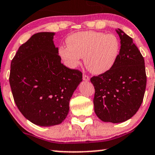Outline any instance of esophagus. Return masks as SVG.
<instances>
[{
	"label": "esophagus",
	"instance_id": "34e87169",
	"mask_svg": "<svg viewBox=\"0 0 155 155\" xmlns=\"http://www.w3.org/2000/svg\"><path fill=\"white\" fill-rule=\"evenodd\" d=\"M83 81H90V78H89L88 75H86V74H83Z\"/></svg>",
	"mask_w": 155,
	"mask_h": 155
}]
</instances>
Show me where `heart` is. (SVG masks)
<instances>
[{"label": "heart", "instance_id": "b5f03b06", "mask_svg": "<svg viewBox=\"0 0 155 155\" xmlns=\"http://www.w3.org/2000/svg\"><path fill=\"white\" fill-rule=\"evenodd\" d=\"M67 45L59 48V55L69 68L81 64L84 57L85 65L92 73L104 74L110 71L118 59L120 51L119 39L114 35L95 31L72 34L67 40Z\"/></svg>", "mask_w": 155, "mask_h": 155}]
</instances>
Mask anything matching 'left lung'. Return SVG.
I'll return each instance as SVG.
<instances>
[{
	"instance_id": "1",
	"label": "left lung",
	"mask_w": 155,
	"mask_h": 155,
	"mask_svg": "<svg viewBox=\"0 0 155 155\" xmlns=\"http://www.w3.org/2000/svg\"><path fill=\"white\" fill-rule=\"evenodd\" d=\"M120 51L114 67L91 78L95 88L94 111L104 122L118 123L131 118L143 101L147 85L144 59L137 46L120 29Z\"/></svg>"
}]
</instances>
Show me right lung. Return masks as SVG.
<instances>
[{
  "mask_svg": "<svg viewBox=\"0 0 155 155\" xmlns=\"http://www.w3.org/2000/svg\"><path fill=\"white\" fill-rule=\"evenodd\" d=\"M54 35H33L19 47L11 63L9 83L16 107L24 117L40 126L62 123L83 78L81 71L61 63Z\"/></svg>",
  "mask_w": 155,
  "mask_h": 155,
  "instance_id": "right-lung-1",
  "label": "right lung"
}]
</instances>
